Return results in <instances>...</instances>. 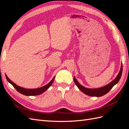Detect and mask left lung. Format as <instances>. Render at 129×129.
I'll return each instance as SVG.
<instances>
[{
	"mask_svg": "<svg viewBox=\"0 0 129 129\" xmlns=\"http://www.w3.org/2000/svg\"><path fill=\"white\" fill-rule=\"evenodd\" d=\"M122 71H123V65H122V62L119 72L118 73V75H117L115 79L113 81H112L111 82L108 83V84L104 85V86L102 87L99 88H88L85 87L83 86L82 85H81L80 83H79V82H78L76 79L75 76L74 77V81L75 84L76 85V86L78 87V88H79L82 92L85 93V94H86L90 96L101 97L107 93L115 85H116L118 82V81H119L121 77V76H122Z\"/></svg>",
	"mask_w": 129,
	"mask_h": 129,
	"instance_id": "obj_1",
	"label": "left lung"
}]
</instances>
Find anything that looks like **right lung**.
I'll return each mask as SVG.
<instances>
[{
  "label": "right lung",
  "mask_w": 129,
  "mask_h": 129,
  "mask_svg": "<svg viewBox=\"0 0 129 129\" xmlns=\"http://www.w3.org/2000/svg\"><path fill=\"white\" fill-rule=\"evenodd\" d=\"M5 76L7 81L12 85L14 87V88L16 89L19 93H20L21 94L26 95V96H37V95L41 94V93H42L43 92L46 91L50 87V85H52V84L53 82L54 79H55V76H54L53 78V79L50 81L48 84H47L46 85H44V86H43L42 87L39 88H36V89H26V88H22L21 87H19V85L13 82L8 77H7V76L6 75V74H5Z\"/></svg>",
  "instance_id": "right-lung-1"
}]
</instances>
